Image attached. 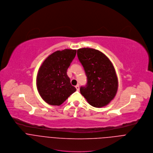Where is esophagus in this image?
<instances>
[{
	"mask_svg": "<svg viewBox=\"0 0 153 153\" xmlns=\"http://www.w3.org/2000/svg\"><path fill=\"white\" fill-rule=\"evenodd\" d=\"M75 87H76V90H78V91H79V85H76V86H75Z\"/></svg>",
	"mask_w": 153,
	"mask_h": 153,
	"instance_id": "1",
	"label": "esophagus"
}]
</instances>
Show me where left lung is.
<instances>
[{"label": "left lung", "instance_id": "left-lung-1", "mask_svg": "<svg viewBox=\"0 0 153 153\" xmlns=\"http://www.w3.org/2000/svg\"><path fill=\"white\" fill-rule=\"evenodd\" d=\"M78 59L87 76V84L80 87L81 95L91 106L100 108L114 98L118 80L114 66L102 52L92 48L77 50Z\"/></svg>", "mask_w": 153, "mask_h": 153}]
</instances>
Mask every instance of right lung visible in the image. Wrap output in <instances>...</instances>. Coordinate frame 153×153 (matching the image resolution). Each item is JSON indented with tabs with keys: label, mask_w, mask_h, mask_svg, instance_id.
<instances>
[{
	"label": "right lung",
	"mask_w": 153,
	"mask_h": 153,
	"mask_svg": "<svg viewBox=\"0 0 153 153\" xmlns=\"http://www.w3.org/2000/svg\"><path fill=\"white\" fill-rule=\"evenodd\" d=\"M76 53L75 49L57 51L48 56L40 66L37 76V87L46 103L60 105L76 90L67 75Z\"/></svg>",
	"instance_id": "obj_1"
}]
</instances>
